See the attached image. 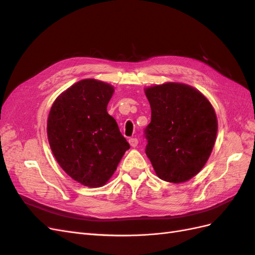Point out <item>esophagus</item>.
I'll return each instance as SVG.
<instances>
[{
	"label": "esophagus",
	"mask_w": 255,
	"mask_h": 255,
	"mask_svg": "<svg viewBox=\"0 0 255 255\" xmlns=\"http://www.w3.org/2000/svg\"><path fill=\"white\" fill-rule=\"evenodd\" d=\"M128 142H129L130 146H133V148H136L137 144H138V139H137V138H129Z\"/></svg>",
	"instance_id": "esophagus-1"
}]
</instances>
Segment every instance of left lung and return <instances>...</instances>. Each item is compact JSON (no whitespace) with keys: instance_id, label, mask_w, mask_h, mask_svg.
<instances>
[{"instance_id":"1","label":"left lung","mask_w":255,"mask_h":255,"mask_svg":"<svg viewBox=\"0 0 255 255\" xmlns=\"http://www.w3.org/2000/svg\"><path fill=\"white\" fill-rule=\"evenodd\" d=\"M151 122L144 129L145 154L159 179L183 183L210 157L217 117L208 100L188 85L166 83L144 90Z\"/></svg>"}]
</instances>
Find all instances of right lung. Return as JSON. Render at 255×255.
I'll return each instance as SVG.
<instances>
[{
	"instance_id": "add662e5",
	"label": "right lung",
	"mask_w": 255,
	"mask_h": 255,
	"mask_svg": "<svg viewBox=\"0 0 255 255\" xmlns=\"http://www.w3.org/2000/svg\"><path fill=\"white\" fill-rule=\"evenodd\" d=\"M110 84L87 79L75 83L53 103L48 139L59 166L76 182L101 187L111 179L129 144L107 113Z\"/></svg>"
}]
</instances>
